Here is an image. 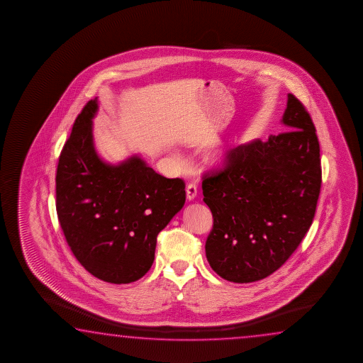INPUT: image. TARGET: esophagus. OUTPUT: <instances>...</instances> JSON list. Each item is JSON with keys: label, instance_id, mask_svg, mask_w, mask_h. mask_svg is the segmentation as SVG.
Masks as SVG:
<instances>
[{"label": "esophagus", "instance_id": "1", "mask_svg": "<svg viewBox=\"0 0 363 363\" xmlns=\"http://www.w3.org/2000/svg\"><path fill=\"white\" fill-rule=\"evenodd\" d=\"M197 185L196 184H188L186 185V198L189 201H193L194 198L197 197Z\"/></svg>", "mask_w": 363, "mask_h": 363}]
</instances>
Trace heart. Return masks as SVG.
Segmentation results:
<instances>
[{
    "label": "heart",
    "instance_id": "1",
    "mask_svg": "<svg viewBox=\"0 0 363 363\" xmlns=\"http://www.w3.org/2000/svg\"><path fill=\"white\" fill-rule=\"evenodd\" d=\"M223 155H222V152H217V154L213 155V157H212V161H213V164H220V162H222L223 161Z\"/></svg>",
    "mask_w": 363,
    "mask_h": 363
}]
</instances>
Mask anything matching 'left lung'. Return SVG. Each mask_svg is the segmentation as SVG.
I'll list each match as a JSON object with an SVG mask.
<instances>
[{"instance_id":"8db88e82","label":"left lung","mask_w":363,"mask_h":363,"mask_svg":"<svg viewBox=\"0 0 363 363\" xmlns=\"http://www.w3.org/2000/svg\"><path fill=\"white\" fill-rule=\"evenodd\" d=\"M282 123L287 132L230 150L225 167L203 177V201L213 216L206 257L230 282L271 276L313 223L321 186L319 141L292 94Z\"/></svg>"}]
</instances>
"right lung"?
<instances>
[{"label": "right lung", "instance_id": "1", "mask_svg": "<svg viewBox=\"0 0 363 363\" xmlns=\"http://www.w3.org/2000/svg\"><path fill=\"white\" fill-rule=\"evenodd\" d=\"M98 99L74 121L55 175V208L80 264L104 282L125 284L154 263L161 230L183 208L185 184L155 172L138 156L113 165L95 148Z\"/></svg>", "mask_w": 363, "mask_h": 363}]
</instances>
